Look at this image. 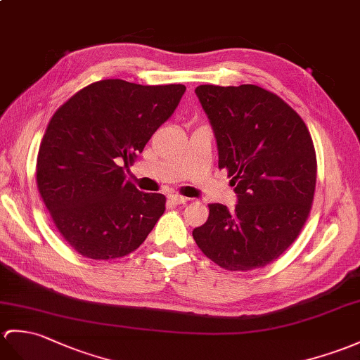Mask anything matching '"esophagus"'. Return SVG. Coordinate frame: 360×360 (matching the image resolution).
I'll return each instance as SVG.
<instances>
[{
	"label": "esophagus",
	"instance_id": "esophagus-1",
	"mask_svg": "<svg viewBox=\"0 0 360 360\" xmlns=\"http://www.w3.org/2000/svg\"><path fill=\"white\" fill-rule=\"evenodd\" d=\"M169 200H170L172 204L179 205V204H186L187 200H188V198H184V196H181V195H170V196H169Z\"/></svg>",
	"mask_w": 360,
	"mask_h": 360
}]
</instances>
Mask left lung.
Returning <instances> with one entry per match:
<instances>
[{"mask_svg": "<svg viewBox=\"0 0 360 360\" xmlns=\"http://www.w3.org/2000/svg\"><path fill=\"white\" fill-rule=\"evenodd\" d=\"M238 204H208L193 239L229 271L262 269L297 239L316 188V150L304 120L281 96L253 84L196 87Z\"/></svg>", "mask_w": 360, "mask_h": 360, "instance_id": "1", "label": "left lung"}]
</instances>
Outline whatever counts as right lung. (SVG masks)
<instances>
[{
    "mask_svg": "<svg viewBox=\"0 0 360 360\" xmlns=\"http://www.w3.org/2000/svg\"><path fill=\"white\" fill-rule=\"evenodd\" d=\"M186 86L96 81L53 113L37 158V186L55 227L75 252L107 261L142 244L165 196L125 179L148 139L170 118Z\"/></svg>",
    "mask_w": 360,
    "mask_h": 360,
    "instance_id": "1",
    "label": "right lung"
}]
</instances>
